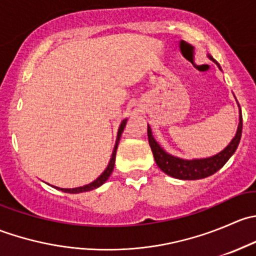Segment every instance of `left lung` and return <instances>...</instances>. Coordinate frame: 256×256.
<instances>
[{"label": "left lung", "instance_id": "8db88e82", "mask_svg": "<svg viewBox=\"0 0 256 256\" xmlns=\"http://www.w3.org/2000/svg\"><path fill=\"white\" fill-rule=\"evenodd\" d=\"M208 58L212 62L218 66L220 69L218 62L213 58L212 56H208ZM222 70V69H220ZM239 106V125L238 130H236V136L230 144L220 151L219 154H214V156L207 157V158H194V160H183L180 157L172 156V154H167L160 144L154 140V135L150 125H147V136H148V144L154 154V158L156 161V164L168 176L178 178V180H200V178H206L216 174V171L222 168L224 164H226L229 158L233 156L236 152V147L240 142V138H242V110Z\"/></svg>", "mask_w": 256, "mask_h": 256}]
</instances>
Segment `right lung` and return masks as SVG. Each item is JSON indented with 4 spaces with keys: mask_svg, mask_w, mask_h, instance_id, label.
<instances>
[{
    "mask_svg": "<svg viewBox=\"0 0 256 256\" xmlns=\"http://www.w3.org/2000/svg\"><path fill=\"white\" fill-rule=\"evenodd\" d=\"M126 121H128V118H125V120L121 121L120 128H118V138H116V142H115V146H114V151H112V158H110L109 164H108V167L105 168V171L102 172V174H100L96 180H92V182L89 183V184L82 186V187H76V188L54 187V188H56V190H63V192H66V193H82V192H88V190H95V188H98V187H100L102 184H104V183L108 180V178L110 177V174H112L114 164H115V158H116V151H118V141H120L121 134H122L124 128H125V126H126Z\"/></svg>",
    "mask_w": 256,
    "mask_h": 256,
    "instance_id": "obj_1",
    "label": "right lung"
}]
</instances>
